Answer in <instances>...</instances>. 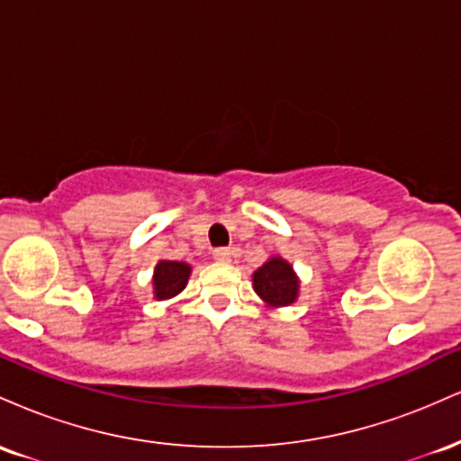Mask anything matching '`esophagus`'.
Instances as JSON below:
<instances>
[{"mask_svg": "<svg viewBox=\"0 0 461 461\" xmlns=\"http://www.w3.org/2000/svg\"><path fill=\"white\" fill-rule=\"evenodd\" d=\"M231 256H234V251H231L230 247H219L212 251V258L219 262H230Z\"/></svg>", "mask_w": 461, "mask_h": 461, "instance_id": "esophagus-1", "label": "esophagus"}]
</instances>
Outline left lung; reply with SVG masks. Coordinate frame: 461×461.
Listing matches in <instances>:
<instances>
[{"label": "left lung", "instance_id": "left-lung-1", "mask_svg": "<svg viewBox=\"0 0 461 461\" xmlns=\"http://www.w3.org/2000/svg\"><path fill=\"white\" fill-rule=\"evenodd\" d=\"M253 288L268 305H290L297 299L299 279L282 258H271L253 273Z\"/></svg>", "mask_w": 461, "mask_h": 461}]
</instances>
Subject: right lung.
<instances>
[{
    "label": "right lung",
    "mask_w": 461,
    "mask_h": 461,
    "mask_svg": "<svg viewBox=\"0 0 461 461\" xmlns=\"http://www.w3.org/2000/svg\"><path fill=\"white\" fill-rule=\"evenodd\" d=\"M190 267L184 262H171L162 260L156 267V275H153V288H156L158 299H171L177 293H182L184 285L188 282Z\"/></svg>",
    "instance_id": "obj_1"
}]
</instances>
